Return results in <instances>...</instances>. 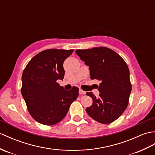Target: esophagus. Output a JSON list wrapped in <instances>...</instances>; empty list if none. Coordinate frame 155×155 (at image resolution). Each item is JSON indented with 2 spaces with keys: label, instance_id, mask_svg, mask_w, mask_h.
Instances as JSON below:
<instances>
[{
  "label": "esophagus",
  "instance_id": "1",
  "mask_svg": "<svg viewBox=\"0 0 155 155\" xmlns=\"http://www.w3.org/2000/svg\"><path fill=\"white\" fill-rule=\"evenodd\" d=\"M79 94H85L86 92H84V91H82V89H80V90H79Z\"/></svg>",
  "mask_w": 155,
  "mask_h": 155
}]
</instances>
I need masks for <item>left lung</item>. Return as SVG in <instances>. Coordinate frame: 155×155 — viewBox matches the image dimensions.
Listing matches in <instances>:
<instances>
[{
	"instance_id": "obj_1",
	"label": "left lung",
	"mask_w": 155,
	"mask_h": 155,
	"mask_svg": "<svg viewBox=\"0 0 155 155\" xmlns=\"http://www.w3.org/2000/svg\"><path fill=\"white\" fill-rule=\"evenodd\" d=\"M76 53L89 66L91 79L100 81L98 98L92 92H86L93 102L86 111L100 124L112 123L128 106L131 84L127 63L116 52L106 47L78 49Z\"/></svg>"
}]
</instances>
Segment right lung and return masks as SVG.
Segmentation results:
<instances>
[{
    "label": "right lung",
    "mask_w": 155,
    "mask_h": 155,
    "mask_svg": "<svg viewBox=\"0 0 155 155\" xmlns=\"http://www.w3.org/2000/svg\"><path fill=\"white\" fill-rule=\"evenodd\" d=\"M73 49L44 50L32 58L21 75V92L31 116L39 124L52 125L65 117L79 90L67 91L57 82L63 80V62Z\"/></svg>",
    "instance_id": "1"
}]
</instances>
